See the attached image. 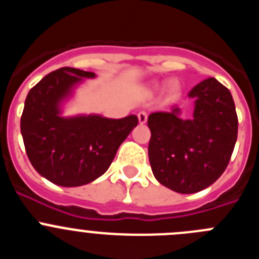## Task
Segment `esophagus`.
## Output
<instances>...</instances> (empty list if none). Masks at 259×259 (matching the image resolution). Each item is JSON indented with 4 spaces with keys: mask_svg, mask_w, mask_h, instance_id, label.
<instances>
[{
    "mask_svg": "<svg viewBox=\"0 0 259 259\" xmlns=\"http://www.w3.org/2000/svg\"><path fill=\"white\" fill-rule=\"evenodd\" d=\"M137 118H139V123L140 124H145L146 120H148V114L145 111H140V113L137 114Z\"/></svg>",
    "mask_w": 259,
    "mask_h": 259,
    "instance_id": "1",
    "label": "esophagus"
}]
</instances>
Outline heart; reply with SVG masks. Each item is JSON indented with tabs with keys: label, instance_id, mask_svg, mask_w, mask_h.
<instances>
[{
	"label": "heart",
	"instance_id": "b5f03b06",
	"mask_svg": "<svg viewBox=\"0 0 259 259\" xmlns=\"http://www.w3.org/2000/svg\"><path fill=\"white\" fill-rule=\"evenodd\" d=\"M159 87H161V84L157 83V84H154V85H153V88L158 89ZM179 92H180V84H179V81H178V80H171V81H168V83H167L166 93H167V96H168V97L175 98L176 96L179 95Z\"/></svg>",
	"mask_w": 259,
	"mask_h": 259
}]
</instances>
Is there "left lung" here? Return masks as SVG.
Listing matches in <instances>:
<instances>
[{
    "instance_id": "1",
    "label": "left lung",
    "mask_w": 259,
    "mask_h": 259,
    "mask_svg": "<svg viewBox=\"0 0 259 259\" xmlns=\"http://www.w3.org/2000/svg\"><path fill=\"white\" fill-rule=\"evenodd\" d=\"M193 115L185 119L178 106L148 118L149 162L162 185L178 193L207 188L224 172L237 140L236 107L231 92L214 77L188 93Z\"/></svg>"
}]
</instances>
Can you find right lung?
I'll return each instance as SVG.
<instances>
[{"label": "right lung", "instance_id": "obj_1", "mask_svg": "<svg viewBox=\"0 0 259 259\" xmlns=\"http://www.w3.org/2000/svg\"><path fill=\"white\" fill-rule=\"evenodd\" d=\"M95 72L72 67L53 71L27 95L20 132L29 162L53 184L80 187L104 175L119 146L139 123L98 114L62 115V106L84 79Z\"/></svg>", "mask_w": 259, "mask_h": 259}]
</instances>
